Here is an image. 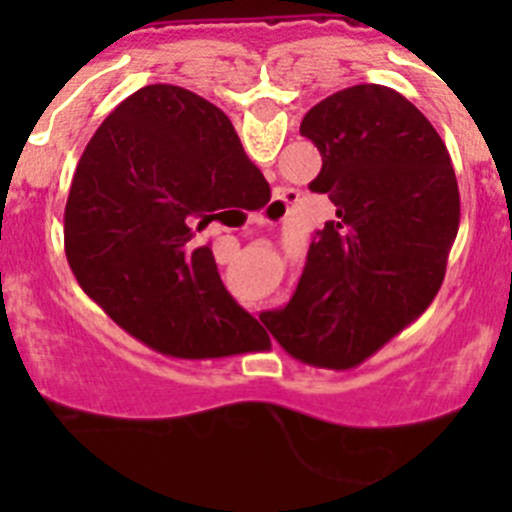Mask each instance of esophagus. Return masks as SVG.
<instances>
[{
    "instance_id": "obj_1",
    "label": "esophagus",
    "mask_w": 512,
    "mask_h": 512,
    "mask_svg": "<svg viewBox=\"0 0 512 512\" xmlns=\"http://www.w3.org/2000/svg\"><path fill=\"white\" fill-rule=\"evenodd\" d=\"M295 200H297L295 189H287V187L277 189V192H274V200L266 205V210L261 212L259 220L261 223H279V220H284V215L292 210Z\"/></svg>"
}]
</instances>
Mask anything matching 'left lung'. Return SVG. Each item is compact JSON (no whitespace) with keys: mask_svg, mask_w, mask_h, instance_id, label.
Here are the masks:
<instances>
[{"mask_svg":"<svg viewBox=\"0 0 512 512\" xmlns=\"http://www.w3.org/2000/svg\"><path fill=\"white\" fill-rule=\"evenodd\" d=\"M300 133L323 156L310 189L328 194L336 217L312 238L292 300L264 323L295 359L348 369L436 297L459 230V187L441 135L390 87L330 94Z\"/></svg>","mask_w":512,"mask_h":512,"instance_id":"left-lung-1","label":"left lung"}]
</instances>
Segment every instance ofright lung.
I'll use <instances>...</instances> for the list:
<instances>
[{
	"instance_id": "add662e5",
	"label": "right lung",
	"mask_w": 512,
	"mask_h": 512,
	"mask_svg": "<svg viewBox=\"0 0 512 512\" xmlns=\"http://www.w3.org/2000/svg\"><path fill=\"white\" fill-rule=\"evenodd\" d=\"M233 122L200 94L151 84L92 135L63 212L79 287L130 336L176 359L253 351L266 333L230 297L197 233L246 197Z\"/></svg>"
}]
</instances>
